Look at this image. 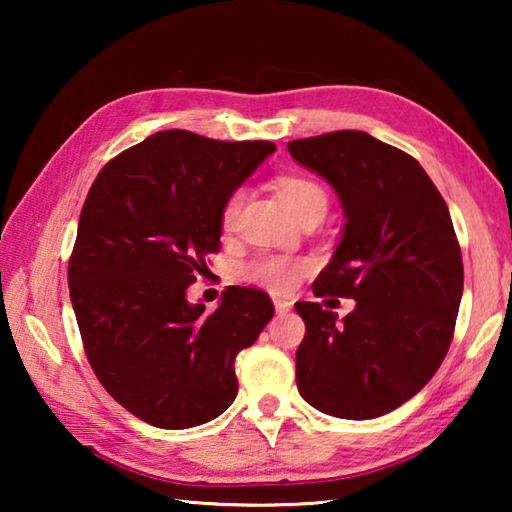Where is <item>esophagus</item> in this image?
Segmentation results:
<instances>
[{"label": "esophagus", "mask_w": 512, "mask_h": 512, "mask_svg": "<svg viewBox=\"0 0 512 512\" xmlns=\"http://www.w3.org/2000/svg\"><path fill=\"white\" fill-rule=\"evenodd\" d=\"M273 305H275V311H277V314H287V311H291L293 302L284 300V298H273Z\"/></svg>", "instance_id": "1"}]
</instances>
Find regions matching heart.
Masks as SVG:
<instances>
[{
    "label": "heart",
    "instance_id": "obj_1",
    "mask_svg": "<svg viewBox=\"0 0 512 512\" xmlns=\"http://www.w3.org/2000/svg\"><path fill=\"white\" fill-rule=\"evenodd\" d=\"M277 192L289 205V210L298 216L309 212H327V194L318 183L302 176H282L277 180ZM246 192L235 189L223 201L221 207V225L223 230H232L239 221L241 207H244ZM311 271V262L307 259H291L284 255H257L248 264L241 266L244 280L264 287L273 293H289L296 289L300 277Z\"/></svg>",
    "mask_w": 512,
    "mask_h": 512
}]
</instances>
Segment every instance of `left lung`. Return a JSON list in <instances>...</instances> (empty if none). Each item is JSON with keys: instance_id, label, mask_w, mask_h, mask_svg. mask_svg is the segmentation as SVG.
Segmentation results:
<instances>
[{"instance_id": "left-lung-1", "label": "left lung", "mask_w": 512, "mask_h": 512, "mask_svg": "<svg viewBox=\"0 0 512 512\" xmlns=\"http://www.w3.org/2000/svg\"><path fill=\"white\" fill-rule=\"evenodd\" d=\"M289 153L332 185L345 216L314 296L357 302L341 320L296 302L298 391L334 418H379L422 391L452 343L463 296L452 216L418 160L363 131L293 140Z\"/></svg>"}]
</instances>
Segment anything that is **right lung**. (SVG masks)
<instances>
[{
	"label": "right lung",
	"instance_id": "right-lung-1",
	"mask_svg": "<svg viewBox=\"0 0 512 512\" xmlns=\"http://www.w3.org/2000/svg\"><path fill=\"white\" fill-rule=\"evenodd\" d=\"M275 151L160 131L94 180L69 259V296L103 388L160 429L205 424L235 402L237 354L275 309L264 291L230 287L212 314L187 300L205 255L221 248V207Z\"/></svg>",
	"mask_w": 512,
	"mask_h": 512
}]
</instances>
